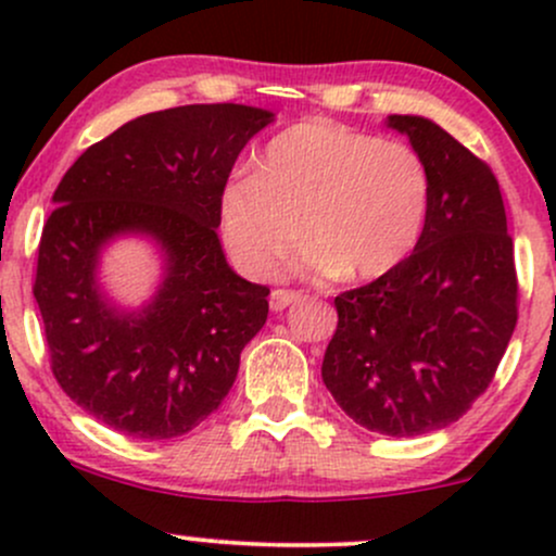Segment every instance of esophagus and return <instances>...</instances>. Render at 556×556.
<instances>
[{
  "instance_id": "1",
  "label": "esophagus",
  "mask_w": 556,
  "mask_h": 556,
  "mask_svg": "<svg viewBox=\"0 0 556 556\" xmlns=\"http://www.w3.org/2000/svg\"><path fill=\"white\" fill-rule=\"evenodd\" d=\"M300 298H303V292H295V290H274L269 305H271V311H277V314H279V311H285V308H290V305L300 303Z\"/></svg>"
}]
</instances>
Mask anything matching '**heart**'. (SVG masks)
Instances as JSON below:
<instances>
[{
  "instance_id": "obj_1",
  "label": "heart",
  "mask_w": 556,
  "mask_h": 556,
  "mask_svg": "<svg viewBox=\"0 0 556 556\" xmlns=\"http://www.w3.org/2000/svg\"><path fill=\"white\" fill-rule=\"evenodd\" d=\"M429 206L431 172L410 143L305 119L266 143L251 177L225 185L219 227L251 277H274L303 235L300 269L366 282L416 251Z\"/></svg>"
}]
</instances>
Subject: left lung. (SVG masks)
Segmentation results:
<instances>
[{
    "instance_id": "left-lung-1",
    "label": "left lung",
    "mask_w": 556,
    "mask_h": 556,
    "mask_svg": "<svg viewBox=\"0 0 556 556\" xmlns=\"http://www.w3.org/2000/svg\"><path fill=\"white\" fill-rule=\"evenodd\" d=\"M431 172L416 251L334 298L324 384L355 424L387 437L439 431L486 392L518 321L513 238L500 182L444 127L389 114Z\"/></svg>"
}]
</instances>
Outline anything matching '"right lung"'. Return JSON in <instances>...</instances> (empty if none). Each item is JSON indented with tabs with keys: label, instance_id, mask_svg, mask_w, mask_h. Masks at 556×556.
<instances>
[{
	"label": "right lung",
	"instance_id": "obj_1",
	"mask_svg": "<svg viewBox=\"0 0 556 556\" xmlns=\"http://www.w3.org/2000/svg\"><path fill=\"white\" fill-rule=\"evenodd\" d=\"M274 112L190 104L151 112L80 154L54 190L34 298L52 371L75 405L132 439H175L206 420L269 316V287L227 264L219 195ZM149 239L155 295L117 304L100 282L112 241Z\"/></svg>",
	"mask_w": 556,
	"mask_h": 556
}]
</instances>
